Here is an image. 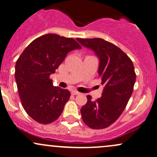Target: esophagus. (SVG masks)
I'll use <instances>...</instances> for the list:
<instances>
[{"instance_id": "obj_1", "label": "esophagus", "mask_w": 157, "mask_h": 157, "mask_svg": "<svg viewBox=\"0 0 157 157\" xmlns=\"http://www.w3.org/2000/svg\"><path fill=\"white\" fill-rule=\"evenodd\" d=\"M71 94L73 95H79V94H80V93H78V91H75V90H73V91L71 92Z\"/></svg>"}]
</instances>
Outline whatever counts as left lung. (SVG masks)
<instances>
[{
    "mask_svg": "<svg viewBox=\"0 0 157 157\" xmlns=\"http://www.w3.org/2000/svg\"><path fill=\"white\" fill-rule=\"evenodd\" d=\"M76 40L98 57V74L105 85L97 100L86 96L87 102L81 109L82 120L93 129L105 128L118 119L129 101L136 81L133 62L122 50L104 39Z\"/></svg>",
    "mask_w": 157,
    "mask_h": 157,
    "instance_id": "left-lung-1",
    "label": "left lung"
}]
</instances>
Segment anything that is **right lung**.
Returning a JSON list of instances; mask_svg holds the SVG:
<instances>
[{
	"mask_svg": "<svg viewBox=\"0 0 157 157\" xmlns=\"http://www.w3.org/2000/svg\"><path fill=\"white\" fill-rule=\"evenodd\" d=\"M81 48L74 39L48 34L33 40L17 60L14 76L22 106L35 121L49 124L61 115L71 93L53 86L50 75L67 53Z\"/></svg>",
	"mask_w": 157,
	"mask_h": 157,
	"instance_id": "add662e5",
	"label": "right lung"
}]
</instances>
